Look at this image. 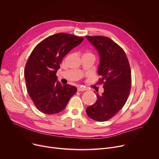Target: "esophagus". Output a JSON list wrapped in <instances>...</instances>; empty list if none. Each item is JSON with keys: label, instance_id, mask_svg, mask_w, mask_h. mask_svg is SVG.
<instances>
[{"label": "esophagus", "instance_id": "34e87169", "mask_svg": "<svg viewBox=\"0 0 159 159\" xmlns=\"http://www.w3.org/2000/svg\"><path fill=\"white\" fill-rule=\"evenodd\" d=\"M86 89L83 88V87H78V92H81V91H85Z\"/></svg>", "mask_w": 159, "mask_h": 159}]
</instances>
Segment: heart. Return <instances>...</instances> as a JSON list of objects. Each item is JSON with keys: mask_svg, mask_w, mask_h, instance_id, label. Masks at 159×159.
Segmentation results:
<instances>
[{"mask_svg": "<svg viewBox=\"0 0 159 159\" xmlns=\"http://www.w3.org/2000/svg\"><path fill=\"white\" fill-rule=\"evenodd\" d=\"M89 54H90V53H89Z\"/></svg>", "mask_w": 159, "mask_h": 159, "instance_id": "b5f03b06", "label": "heart"}]
</instances>
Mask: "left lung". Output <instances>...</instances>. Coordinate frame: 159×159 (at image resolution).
I'll use <instances>...</instances> for the list:
<instances>
[{"instance_id": "1", "label": "left lung", "mask_w": 159, "mask_h": 159, "mask_svg": "<svg viewBox=\"0 0 159 159\" xmlns=\"http://www.w3.org/2000/svg\"><path fill=\"white\" fill-rule=\"evenodd\" d=\"M85 37L99 53L98 83L103 84L104 89L86 112L90 118L102 122L114 117L125 105L131 89V69L125 52L112 40L102 36Z\"/></svg>"}]
</instances>
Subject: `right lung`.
Returning a JSON list of instances; mask_svg holds the SVG:
<instances>
[{
  "mask_svg": "<svg viewBox=\"0 0 159 159\" xmlns=\"http://www.w3.org/2000/svg\"><path fill=\"white\" fill-rule=\"evenodd\" d=\"M84 38L67 33L50 36L37 45L25 64L27 93L36 107L45 114H56L67 106L77 88L61 85L56 75L63 58Z\"/></svg>",
  "mask_w": 159,
  "mask_h": 159,
  "instance_id": "1",
  "label": "right lung"
}]
</instances>
